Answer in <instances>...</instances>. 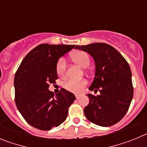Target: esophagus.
<instances>
[{
	"instance_id": "esophagus-1",
	"label": "esophagus",
	"mask_w": 147,
	"mask_h": 147,
	"mask_svg": "<svg viewBox=\"0 0 147 147\" xmlns=\"http://www.w3.org/2000/svg\"><path fill=\"white\" fill-rule=\"evenodd\" d=\"M80 97H81V96H80V95H76V99H80Z\"/></svg>"
}]
</instances>
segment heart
Instances as JSON below:
<instances>
[{"label":"heart","mask_w":147,"mask_h":147,"mask_svg":"<svg viewBox=\"0 0 147 147\" xmlns=\"http://www.w3.org/2000/svg\"><path fill=\"white\" fill-rule=\"evenodd\" d=\"M74 62H76L82 67H86L90 65V57L86 52L80 51L74 53L71 56ZM56 71L57 73L58 76H63L65 74L66 71V62L63 57H61L58 59L57 65H56ZM87 81L85 80H68L64 84L65 89L67 91L72 93H80L82 89L86 86Z\"/></svg>","instance_id":"b5f03b06"}]
</instances>
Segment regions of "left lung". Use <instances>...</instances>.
I'll list each match as a JSON object with an SVG mask.
<instances>
[{"label":"left lung","mask_w":147,"mask_h":147,"mask_svg":"<svg viewBox=\"0 0 147 147\" xmlns=\"http://www.w3.org/2000/svg\"><path fill=\"white\" fill-rule=\"evenodd\" d=\"M88 52L95 62V77L90 90L100 95L88 94L89 104L84 109L87 119L93 124L110 127L122 119L133 96L132 73L128 62L115 49L103 42L76 45Z\"/></svg>","instance_id":"left-lung-1"}]
</instances>
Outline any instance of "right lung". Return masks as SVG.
<instances>
[{"mask_svg": "<svg viewBox=\"0 0 147 147\" xmlns=\"http://www.w3.org/2000/svg\"><path fill=\"white\" fill-rule=\"evenodd\" d=\"M75 45L41 44L23 59L15 73V104L28 124L41 130H50L64 122L76 97L64 88L54 95L49 84L58 79V59Z\"/></svg>", "mask_w": 147, "mask_h": 147, "instance_id": "right-lung-1", "label": "right lung"}]
</instances>
